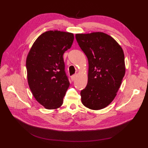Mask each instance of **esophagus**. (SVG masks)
<instances>
[{"label": "esophagus", "mask_w": 148, "mask_h": 148, "mask_svg": "<svg viewBox=\"0 0 148 148\" xmlns=\"http://www.w3.org/2000/svg\"><path fill=\"white\" fill-rule=\"evenodd\" d=\"M76 76H77V75H76V74L72 75V76H71V79H72V81H74L75 79H76Z\"/></svg>", "instance_id": "34e87169"}]
</instances>
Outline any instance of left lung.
Wrapping results in <instances>:
<instances>
[{"mask_svg": "<svg viewBox=\"0 0 148 148\" xmlns=\"http://www.w3.org/2000/svg\"><path fill=\"white\" fill-rule=\"evenodd\" d=\"M76 39L88 60V78L81 90L83 104L99 110L106 108L116 95L125 74L121 47L103 32L76 34Z\"/></svg>", "mask_w": 148, "mask_h": 148, "instance_id": "8db88e82", "label": "left lung"}]
</instances>
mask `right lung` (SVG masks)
<instances>
[{
	"label": "right lung",
	"mask_w": 148,
	"mask_h": 148,
	"mask_svg": "<svg viewBox=\"0 0 148 148\" xmlns=\"http://www.w3.org/2000/svg\"><path fill=\"white\" fill-rule=\"evenodd\" d=\"M74 41V34L50 30L34 42L26 61L28 83L34 97L48 109L63 103L70 83L63 55Z\"/></svg>",
	"instance_id": "1"
}]
</instances>
